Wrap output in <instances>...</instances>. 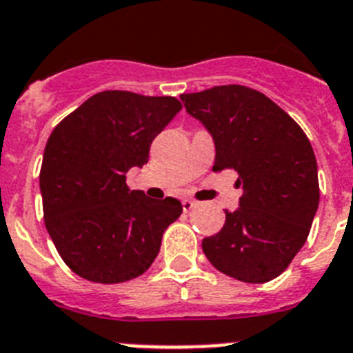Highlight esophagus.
I'll use <instances>...</instances> for the list:
<instances>
[{"instance_id":"obj_1","label":"esophagus","mask_w":353,"mask_h":353,"mask_svg":"<svg viewBox=\"0 0 353 353\" xmlns=\"http://www.w3.org/2000/svg\"><path fill=\"white\" fill-rule=\"evenodd\" d=\"M196 206H198V203L192 201V199H183V201H182V208H183V212H185V213H189L190 210H194Z\"/></svg>"}]
</instances>
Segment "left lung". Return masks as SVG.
Returning a JSON list of instances; mask_svg holds the SVG:
<instances>
[{"label": "left lung", "mask_w": 353, "mask_h": 353, "mask_svg": "<svg viewBox=\"0 0 353 353\" xmlns=\"http://www.w3.org/2000/svg\"><path fill=\"white\" fill-rule=\"evenodd\" d=\"M215 143L213 171H238L240 206L203 240L206 259L228 276L270 282L301 250L319 208L316 159L305 131L259 90L221 85L182 94Z\"/></svg>", "instance_id": "1"}]
</instances>
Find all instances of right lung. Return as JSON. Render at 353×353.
<instances>
[{
	"mask_svg": "<svg viewBox=\"0 0 353 353\" xmlns=\"http://www.w3.org/2000/svg\"><path fill=\"white\" fill-rule=\"evenodd\" d=\"M180 110L171 96L103 90L54 128L40 171L43 216L73 273L121 283L152 266L182 203L129 190L125 173L147 164L154 138Z\"/></svg>",
	"mask_w": 353,
	"mask_h": 353,
	"instance_id": "right-lung-1",
	"label": "right lung"
}]
</instances>
